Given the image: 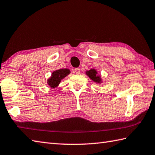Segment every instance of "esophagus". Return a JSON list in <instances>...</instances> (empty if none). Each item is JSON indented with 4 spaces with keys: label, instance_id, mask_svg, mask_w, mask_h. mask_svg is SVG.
Here are the masks:
<instances>
[{
    "label": "esophagus",
    "instance_id": "esophagus-1",
    "mask_svg": "<svg viewBox=\"0 0 155 155\" xmlns=\"http://www.w3.org/2000/svg\"><path fill=\"white\" fill-rule=\"evenodd\" d=\"M74 72H75V73L77 74H79L80 72H81V69L78 68H75Z\"/></svg>",
    "mask_w": 155,
    "mask_h": 155
}]
</instances>
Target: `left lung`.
Here are the masks:
<instances>
[{
    "instance_id": "obj_1",
    "label": "left lung",
    "mask_w": 155,
    "mask_h": 155,
    "mask_svg": "<svg viewBox=\"0 0 155 155\" xmlns=\"http://www.w3.org/2000/svg\"><path fill=\"white\" fill-rule=\"evenodd\" d=\"M85 73L88 77H89L93 82H95V83L101 84L103 83L101 76L98 75V72L97 71V70L91 68L90 69L89 71H87L85 72Z\"/></svg>"
}]
</instances>
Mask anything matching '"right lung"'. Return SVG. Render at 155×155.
Returning a JSON list of instances; mask_svg holds the SVG:
<instances>
[{
	"mask_svg": "<svg viewBox=\"0 0 155 155\" xmlns=\"http://www.w3.org/2000/svg\"><path fill=\"white\" fill-rule=\"evenodd\" d=\"M70 73H71V71L68 68L56 70V71L52 72L51 77L48 78L47 83L51 89H55V88L58 87L60 83L63 78H64Z\"/></svg>",
	"mask_w": 155,
	"mask_h": 155,
	"instance_id": "add662e5",
	"label": "right lung"
}]
</instances>
